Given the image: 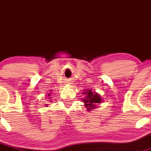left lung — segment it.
<instances>
[{
	"mask_svg": "<svg viewBox=\"0 0 151 151\" xmlns=\"http://www.w3.org/2000/svg\"><path fill=\"white\" fill-rule=\"evenodd\" d=\"M82 94L85 96L84 99H82V101L84 103V106L88 111L94 109L96 104L101 103L102 101L101 96L91 89H86Z\"/></svg>",
	"mask_w": 151,
	"mask_h": 151,
	"instance_id": "8db88e82",
	"label": "left lung"
}]
</instances>
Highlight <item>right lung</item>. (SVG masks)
Here are the masks:
<instances>
[{
    "mask_svg": "<svg viewBox=\"0 0 151 151\" xmlns=\"http://www.w3.org/2000/svg\"><path fill=\"white\" fill-rule=\"evenodd\" d=\"M48 96H50V93H49V94H48ZM49 99H50V97H49ZM46 106H47V104H46Z\"/></svg>",
    "mask_w": 151,
    "mask_h": 151,
    "instance_id": "add662e5",
    "label": "right lung"
}]
</instances>
